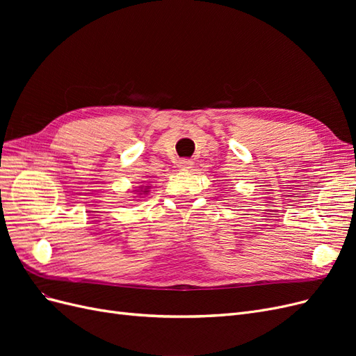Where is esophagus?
Wrapping results in <instances>:
<instances>
[{"label":"esophagus","mask_w":356,"mask_h":356,"mask_svg":"<svg viewBox=\"0 0 356 356\" xmlns=\"http://www.w3.org/2000/svg\"><path fill=\"white\" fill-rule=\"evenodd\" d=\"M178 168H179V169H182V170H188V169H191V168H193V161H191V160H188V159L179 160Z\"/></svg>","instance_id":"34e87169"}]
</instances>
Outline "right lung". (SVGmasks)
Listing matches in <instances>:
<instances>
[{
	"mask_svg": "<svg viewBox=\"0 0 356 356\" xmlns=\"http://www.w3.org/2000/svg\"><path fill=\"white\" fill-rule=\"evenodd\" d=\"M141 188H143V187H141ZM141 191H143V190H141ZM147 191H148V187H147V188H144V191H143V193H147ZM143 193H139V195H143Z\"/></svg>",
	"mask_w": 356,
	"mask_h": 356,
	"instance_id": "obj_1",
	"label": "right lung"
}]
</instances>
